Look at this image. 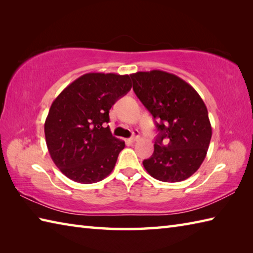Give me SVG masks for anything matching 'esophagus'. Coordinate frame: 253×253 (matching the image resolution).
<instances>
[{
  "instance_id": "obj_1",
  "label": "esophagus",
  "mask_w": 253,
  "mask_h": 253,
  "mask_svg": "<svg viewBox=\"0 0 253 253\" xmlns=\"http://www.w3.org/2000/svg\"><path fill=\"white\" fill-rule=\"evenodd\" d=\"M139 138H140V133H139L138 131H135V132H133L132 137L129 138V141H130V142H135V141L138 140Z\"/></svg>"
}]
</instances>
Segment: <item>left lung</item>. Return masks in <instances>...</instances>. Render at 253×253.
<instances>
[{
    "label": "left lung",
    "instance_id": "8db88e82",
    "mask_svg": "<svg viewBox=\"0 0 253 253\" xmlns=\"http://www.w3.org/2000/svg\"><path fill=\"white\" fill-rule=\"evenodd\" d=\"M133 91L151 113L159 135L152 157L142 164L153 178H189L207 157L212 137L208 109L189 84L159 69L131 74Z\"/></svg>",
    "mask_w": 253,
    "mask_h": 253
}]
</instances>
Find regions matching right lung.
<instances>
[{"mask_svg":"<svg viewBox=\"0 0 253 253\" xmlns=\"http://www.w3.org/2000/svg\"><path fill=\"white\" fill-rule=\"evenodd\" d=\"M131 89L129 75L88 73L53 101L44 123L47 150L62 173L80 184L109 176L125 148L112 136L109 111Z\"/></svg>","mask_w":253,"mask_h":253,"instance_id":"1","label":"right lung"}]
</instances>
